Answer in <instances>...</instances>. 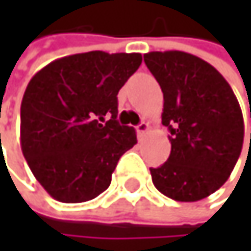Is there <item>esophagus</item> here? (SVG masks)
Segmentation results:
<instances>
[{"label":"esophagus","instance_id":"obj_1","mask_svg":"<svg viewBox=\"0 0 251 251\" xmlns=\"http://www.w3.org/2000/svg\"><path fill=\"white\" fill-rule=\"evenodd\" d=\"M135 129H137V134H138V135H144V134H146V132L149 131V125H148L146 122H141L140 125H137Z\"/></svg>","mask_w":251,"mask_h":251}]
</instances>
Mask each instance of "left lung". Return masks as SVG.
<instances>
[{
	"mask_svg": "<svg viewBox=\"0 0 251 251\" xmlns=\"http://www.w3.org/2000/svg\"><path fill=\"white\" fill-rule=\"evenodd\" d=\"M144 63L162 90L161 119L172 143L169 159L151 169L153 185L177 201L205 199L227 180L241 155L239 102L223 75L193 54L153 51Z\"/></svg>",
	"mask_w": 251,
	"mask_h": 251,
	"instance_id": "8db88e82",
	"label": "left lung"
}]
</instances>
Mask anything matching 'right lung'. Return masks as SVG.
I'll return each instance as SVG.
<instances>
[{
	"mask_svg": "<svg viewBox=\"0 0 251 251\" xmlns=\"http://www.w3.org/2000/svg\"><path fill=\"white\" fill-rule=\"evenodd\" d=\"M141 54L90 51L46 64L28 82L21 103V149L52 199L81 203L111 184L120 156L137 143L120 126L117 93Z\"/></svg>",
	"mask_w": 251,
	"mask_h": 251,
	"instance_id": "add662e5",
	"label": "right lung"
}]
</instances>
